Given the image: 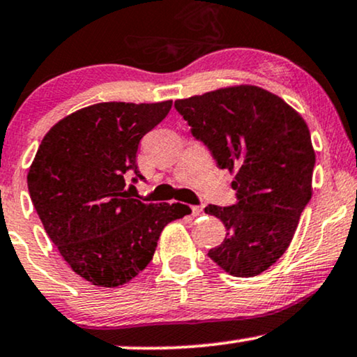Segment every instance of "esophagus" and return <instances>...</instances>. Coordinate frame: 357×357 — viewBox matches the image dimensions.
I'll return each instance as SVG.
<instances>
[{
    "mask_svg": "<svg viewBox=\"0 0 357 357\" xmlns=\"http://www.w3.org/2000/svg\"><path fill=\"white\" fill-rule=\"evenodd\" d=\"M191 211H192V215H201L202 212H204V211H202L201 206H192Z\"/></svg>",
    "mask_w": 357,
    "mask_h": 357,
    "instance_id": "34e87169",
    "label": "esophagus"
}]
</instances>
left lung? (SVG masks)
Instances as JSON below:
<instances>
[{"label": "left lung", "instance_id": "obj_1", "mask_svg": "<svg viewBox=\"0 0 357 357\" xmlns=\"http://www.w3.org/2000/svg\"><path fill=\"white\" fill-rule=\"evenodd\" d=\"M174 108L219 168L237 171L236 204L204 209L227 231L207 255L234 277L260 275L285 254L311 199L308 126L282 98L255 85L183 98Z\"/></svg>", "mask_w": 357, "mask_h": 357}]
</instances>
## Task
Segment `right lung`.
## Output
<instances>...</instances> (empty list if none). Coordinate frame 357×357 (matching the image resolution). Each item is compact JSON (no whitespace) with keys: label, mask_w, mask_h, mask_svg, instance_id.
I'll return each mask as SVG.
<instances>
[{"label":"right lung","mask_w":357,"mask_h":357,"mask_svg":"<svg viewBox=\"0 0 357 357\" xmlns=\"http://www.w3.org/2000/svg\"><path fill=\"white\" fill-rule=\"evenodd\" d=\"M173 102H103L49 130L28 173L34 209L70 268L92 285L115 288L153 259L166 224L186 215L181 204H146L126 192L138 171L139 139Z\"/></svg>","instance_id":"obj_1"}]
</instances>
